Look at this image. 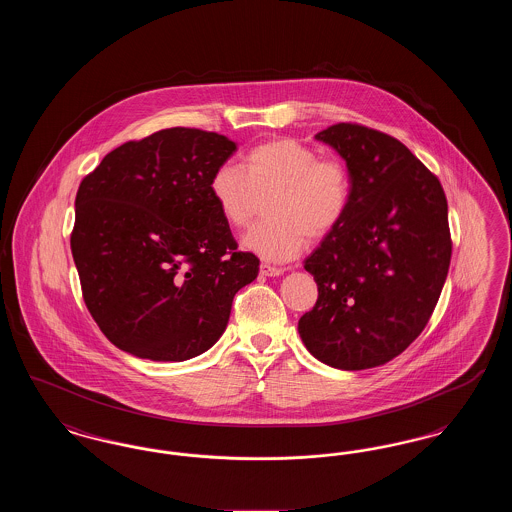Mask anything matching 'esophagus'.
<instances>
[{"label":"esophagus","mask_w":512,"mask_h":512,"mask_svg":"<svg viewBox=\"0 0 512 512\" xmlns=\"http://www.w3.org/2000/svg\"><path fill=\"white\" fill-rule=\"evenodd\" d=\"M261 274H263V276H280V274H282V268L270 267L267 263H263V265H261Z\"/></svg>","instance_id":"1"}]
</instances>
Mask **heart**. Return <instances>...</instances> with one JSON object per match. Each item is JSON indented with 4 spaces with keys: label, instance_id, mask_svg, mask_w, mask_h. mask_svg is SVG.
<instances>
[{
    "label": "heart",
    "instance_id": "1",
    "mask_svg": "<svg viewBox=\"0 0 512 512\" xmlns=\"http://www.w3.org/2000/svg\"><path fill=\"white\" fill-rule=\"evenodd\" d=\"M268 220L245 232L247 251L274 263L295 259L311 240L334 232L351 203V176L336 157L280 138L251 147L242 169L224 163L209 178V195L232 228L245 226L261 195Z\"/></svg>",
    "mask_w": 512,
    "mask_h": 512
}]
</instances>
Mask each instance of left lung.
Instances as JSON below:
<instances>
[{
  "instance_id": "8db88e82",
  "label": "left lung",
  "mask_w": 512,
  "mask_h": 512,
  "mask_svg": "<svg viewBox=\"0 0 512 512\" xmlns=\"http://www.w3.org/2000/svg\"><path fill=\"white\" fill-rule=\"evenodd\" d=\"M315 138L345 159L351 203L305 259L318 299L297 330L324 365H386L420 336L445 284L453 245L445 192L390 134L340 122Z\"/></svg>"
}]
</instances>
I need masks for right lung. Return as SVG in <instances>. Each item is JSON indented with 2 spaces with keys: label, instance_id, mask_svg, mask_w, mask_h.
<instances>
[{
  "label": "right lung",
  "instance_id": "1",
  "mask_svg": "<svg viewBox=\"0 0 512 512\" xmlns=\"http://www.w3.org/2000/svg\"><path fill=\"white\" fill-rule=\"evenodd\" d=\"M236 151L217 132L165 128L103 157L76 192L71 234L82 297L105 338L151 361H188L226 330L259 259L238 251L209 195Z\"/></svg>",
  "mask_w": 512,
  "mask_h": 512
}]
</instances>
